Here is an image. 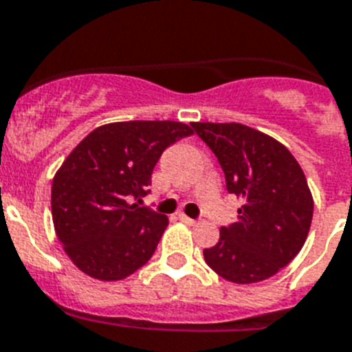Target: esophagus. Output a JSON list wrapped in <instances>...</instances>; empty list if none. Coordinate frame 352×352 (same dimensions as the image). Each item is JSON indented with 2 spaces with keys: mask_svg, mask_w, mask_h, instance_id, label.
<instances>
[{
  "mask_svg": "<svg viewBox=\"0 0 352 352\" xmlns=\"http://www.w3.org/2000/svg\"><path fill=\"white\" fill-rule=\"evenodd\" d=\"M179 219H181V221L184 222V224H188V226H193V224H197V221H195V219H191V217L184 215V213H181V215H179Z\"/></svg>",
  "mask_w": 352,
  "mask_h": 352,
  "instance_id": "esophagus-1",
  "label": "esophagus"
}]
</instances>
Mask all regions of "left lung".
I'll return each instance as SVG.
<instances>
[{"instance_id":"1","label":"left lung","mask_w":352,"mask_h":352,"mask_svg":"<svg viewBox=\"0 0 352 352\" xmlns=\"http://www.w3.org/2000/svg\"><path fill=\"white\" fill-rule=\"evenodd\" d=\"M226 177V190L242 199L236 222L204 250L206 264L235 284L276 275L302 250L313 197L291 151L262 131L239 122H191Z\"/></svg>"}]
</instances>
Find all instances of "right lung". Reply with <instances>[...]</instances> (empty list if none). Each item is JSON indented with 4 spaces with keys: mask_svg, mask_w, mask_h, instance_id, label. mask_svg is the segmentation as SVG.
<instances>
[{
    "mask_svg": "<svg viewBox=\"0 0 352 352\" xmlns=\"http://www.w3.org/2000/svg\"><path fill=\"white\" fill-rule=\"evenodd\" d=\"M193 133L175 121H126L96 128L52 182L57 239L74 264L97 280H122L146 264L168 219L148 206L162 151Z\"/></svg>",
    "mask_w": 352,
    "mask_h": 352,
    "instance_id": "1",
    "label": "right lung"
}]
</instances>
